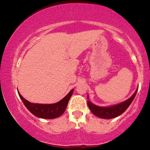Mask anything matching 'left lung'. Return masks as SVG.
<instances>
[{"label": "left lung", "mask_w": 150, "mask_h": 150, "mask_svg": "<svg viewBox=\"0 0 150 150\" xmlns=\"http://www.w3.org/2000/svg\"><path fill=\"white\" fill-rule=\"evenodd\" d=\"M137 90L134 95L132 96L130 98H129L127 100L125 101L124 102H122L119 104L112 105V106L110 107H100L97 106L92 103L91 101H88V105L90 110H91L92 112L94 115L97 116V117H100L102 119H112L115 118V117H118L121 115V114L124 112L127 109V108L129 106L131 103L134 99L137 93Z\"/></svg>", "instance_id": "left-lung-1"}]
</instances>
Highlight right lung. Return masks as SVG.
<instances>
[{
  "label": "right lung",
  "mask_w": 150,
  "mask_h": 150,
  "mask_svg": "<svg viewBox=\"0 0 150 150\" xmlns=\"http://www.w3.org/2000/svg\"><path fill=\"white\" fill-rule=\"evenodd\" d=\"M73 89L65 97L56 103L53 104H40V103H32L18 93V95L26 108L35 117L42 119H54L62 115L67 108L68 103L71 97L73 95Z\"/></svg>",
  "instance_id": "1"
}]
</instances>
